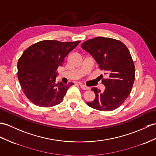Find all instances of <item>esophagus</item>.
Masks as SVG:
<instances>
[{"label":"esophagus","mask_w":156,"mask_h":156,"mask_svg":"<svg viewBox=\"0 0 156 156\" xmlns=\"http://www.w3.org/2000/svg\"><path fill=\"white\" fill-rule=\"evenodd\" d=\"M80 87H81V88L82 89H83V90H88V89H89V87H87V86H86V85H83V84H82V83H80Z\"/></svg>","instance_id":"esophagus-1"}]
</instances>
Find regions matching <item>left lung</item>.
Listing matches in <instances>:
<instances>
[{"instance_id":"obj_1","label":"left lung","mask_w":156,"mask_h":156,"mask_svg":"<svg viewBox=\"0 0 156 156\" xmlns=\"http://www.w3.org/2000/svg\"><path fill=\"white\" fill-rule=\"evenodd\" d=\"M81 48L92 55L108 77L102 80L104 92L91 88L96 97L87 105L102 111L117 108L129 96L135 79V67L128 49L120 41L104 37L87 40Z\"/></svg>"}]
</instances>
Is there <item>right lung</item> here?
<instances>
[{
	"instance_id": "right-lung-1",
	"label": "right lung",
	"mask_w": 156,
	"mask_h": 156,
	"mask_svg": "<svg viewBox=\"0 0 156 156\" xmlns=\"http://www.w3.org/2000/svg\"><path fill=\"white\" fill-rule=\"evenodd\" d=\"M80 41L61 42L44 40L23 52L18 62V78L25 95L38 107H49L62 102L73 83L55 82L56 70Z\"/></svg>"
}]
</instances>
